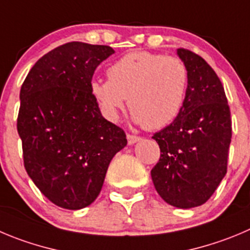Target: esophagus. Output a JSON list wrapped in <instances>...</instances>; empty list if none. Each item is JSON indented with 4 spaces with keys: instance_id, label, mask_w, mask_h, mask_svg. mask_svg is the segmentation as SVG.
I'll use <instances>...</instances> for the list:
<instances>
[{
    "instance_id": "34e87169",
    "label": "esophagus",
    "mask_w": 250,
    "mask_h": 250,
    "mask_svg": "<svg viewBox=\"0 0 250 250\" xmlns=\"http://www.w3.org/2000/svg\"><path fill=\"white\" fill-rule=\"evenodd\" d=\"M127 139H128V144H130V146H132V144H136L137 142L141 141L142 138L138 136H133V134H127Z\"/></svg>"
}]
</instances>
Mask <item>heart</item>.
<instances>
[{"label":"heart","instance_id":"b5f03b06","mask_svg":"<svg viewBox=\"0 0 250 250\" xmlns=\"http://www.w3.org/2000/svg\"><path fill=\"white\" fill-rule=\"evenodd\" d=\"M108 80L95 79L90 92L106 118L116 121L128 107L133 120L146 129H162L180 114L188 90V69L183 59L134 50L109 65Z\"/></svg>","mask_w":250,"mask_h":250}]
</instances>
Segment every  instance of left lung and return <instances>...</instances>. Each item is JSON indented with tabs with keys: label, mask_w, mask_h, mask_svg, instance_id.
<instances>
[{
	"label": "left lung",
	"mask_w": 250,
	"mask_h": 250,
	"mask_svg": "<svg viewBox=\"0 0 250 250\" xmlns=\"http://www.w3.org/2000/svg\"><path fill=\"white\" fill-rule=\"evenodd\" d=\"M178 55L188 65V90L180 114L151 137L162 154L150 174L167 204L192 208L213 195L227 172L232 121L213 69L188 49H178Z\"/></svg>",
	"instance_id": "8db88e82"
}]
</instances>
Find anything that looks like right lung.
Instances as JSON below:
<instances>
[{"label": "right lung", "mask_w": 250, "mask_h": 250, "mask_svg": "<svg viewBox=\"0 0 250 250\" xmlns=\"http://www.w3.org/2000/svg\"><path fill=\"white\" fill-rule=\"evenodd\" d=\"M111 46L71 42L42 57L21 87L17 130L27 174L49 201L80 209L97 199L125 133L101 114L90 92Z\"/></svg>", "instance_id": "obj_1"}]
</instances>
